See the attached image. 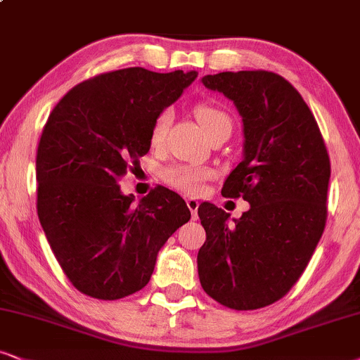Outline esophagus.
Here are the masks:
<instances>
[{
    "instance_id": "obj_1",
    "label": "esophagus",
    "mask_w": 360,
    "mask_h": 360,
    "mask_svg": "<svg viewBox=\"0 0 360 360\" xmlns=\"http://www.w3.org/2000/svg\"><path fill=\"white\" fill-rule=\"evenodd\" d=\"M186 204H188L191 214H193V219H198V207H199V201L195 198H188L186 199Z\"/></svg>"
}]
</instances>
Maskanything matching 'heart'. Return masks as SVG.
I'll use <instances>...</instances> for the list:
<instances>
[{
  "instance_id": "1",
  "label": "heart",
  "mask_w": 360,
  "mask_h": 360,
  "mask_svg": "<svg viewBox=\"0 0 360 360\" xmlns=\"http://www.w3.org/2000/svg\"><path fill=\"white\" fill-rule=\"evenodd\" d=\"M194 116L198 120L199 124L202 126L204 133H209L214 126H217L219 122L229 121V116L222 111L221 108L214 106L211 103H201L194 108ZM171 124V112L162 111L161 115L154 121L153 129H151V143L154 146L161 144L166 138L167 127ZM212 176V172L209 167L204 166H195V165H172L166 167L162 171V179L172 188L183 191V193L189 194H198L202 189V186L209 177Z\"/></svg>"
}]
</instances>
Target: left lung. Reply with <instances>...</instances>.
Returning <instances> with one entry per match:
<instances>
[{
    "label": "left lung",
    "mask_w": 360,
    "mask_h": 360,
    "mask_svg": "<svg viewBox=\"0 0 360 360\" xmlns=\"http://www.w3.org/2000/svg\"><path fill=\"white\" fill-rule=\"evenodd\" d=\"M201 81L243 117L244 158L221 193L251 207L229 221L211 202L199 206L206 231L199 281L222 306L252 311L284 297L316 251L327 219L329 154L311 109L282 76L226 71Z\"/></svg>",
    "instance_id": "left-lung-1"
}]
</instances>
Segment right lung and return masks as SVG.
Wrapping results in <instances>:
<instances>
[{"mask_svg": "<svg viewBox=\"0 0 360 360\" xmlns=\"http://www.w3.org/2000/svg\"><path fill=\"white\" fill-rule=\"evenodd\" d=\"M198 72L126 68L86 79L59 101L36 154L38 217L79 292L116 301L151 279L159 249L191 219L162 186L133 204L120 179L151 148L156 117Z\"/></svg>", "mask_w": 360, "mask_h": 360, "instance_id": "1", "label": "right lung"}]
</instances>
